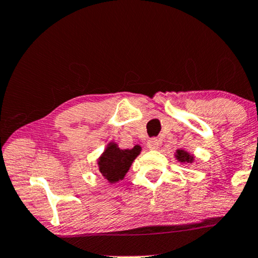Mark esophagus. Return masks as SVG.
Here are the masks:
<instances>
[{
    "label": "esophagus",
    "mask_w": 258,
    "mask_h": 258,
    "mask_svg": "<svg viewBox=\"0 0 258 258\" xmlns=\"http://www.w3.org/2000/svg\"><path fill=\"white\" fill-rule=\"evenodd\" d=\"M148 148L150 149V150H156V149L159 148V141H157L156 138H150L148 141Z\"/></svg>",
    "instance_id": "esophagus-1"
}]
</instances>
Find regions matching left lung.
Returning a JSON list of instances; mask_svg holds the SVG:
<instances>
[{
  "mask_svg": "<svg viewBox=\"0 0 258 258\" xmlns=\"http://www.w3.org/2000/svg\"><path fill=\"white\" fill-rule=\"evenodd\" d=\"M175 157H176V160L180 161L181 163H184V162L192 163V161H194V156H192V155H190L188 153H186L185 150H181V149L176 150Z\"/></svg>",
  "mask_w": 258,
  "mask_h": 258,
  "instance_id": "obj_1",
  "label": "left lung"
}]
</instances>
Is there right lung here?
Here are the masks:
<instances>
[{
    "instance_id": "right-lung-1",
    "label": "right lung",
    "mask_w": 258,
    "mask_h": 258,
    "mask_svg": "<svg viewBox=\"0 0 258 258\" xmlns=\"http://www.w3.org/2000/svg\"><path fill=\"white\" fill-rule=\"evenodd\" d=\"M141 150L142 149L139 145H136L132 149L122 150V149L117 148L116 144L110 143L98 159L99 172L110 184L122 180Z\"/></svg>"
}]
</instances>
